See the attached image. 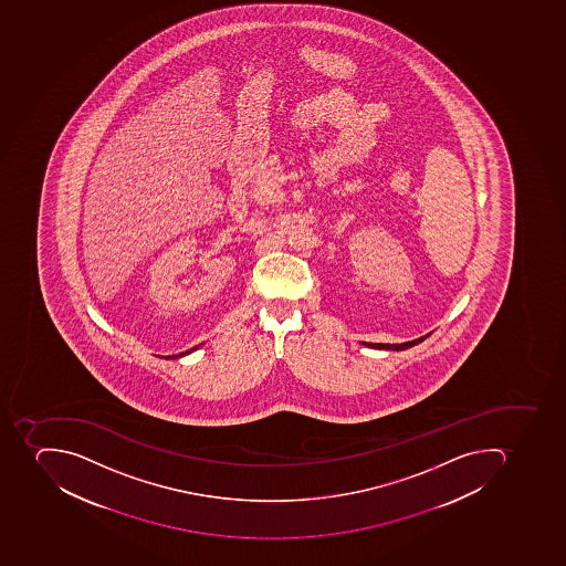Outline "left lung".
<instances>
[{
    "label": "left lung",
    "instance_id": "left-lung-1",
    "mask_svg": "<svg viewBox=\"0 0 566 566\" xmlns=\"http://www.w3.org/2000/svg\"><path fill=\"white\" fill-rule=\"evenodd\" d=\"M424 338L415 339V342H407V343H365V345H368V347L371 348H386V350H406V348L412 347V345H416L418 342H423Z\"/></svg>",
    "mask_w": 566,
    "mask_h": 566
}]
</instances>
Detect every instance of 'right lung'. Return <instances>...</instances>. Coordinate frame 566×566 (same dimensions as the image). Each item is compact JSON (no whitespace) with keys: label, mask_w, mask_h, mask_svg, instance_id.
Returning <instances> with one entry per match:
<instances>
[{"label":"right lung","mask_w":566,"mask_h":566,"mask_svg":"<svg viewBox=\"0 0 566 566\" xmlns=\"http://www.w3.org/2000/svg\"><path fill=\"white\" fill-rule=\"evenodd\" d=\"M182 354H184V352H182ZM182 354H175V356H168V357H169V359H171V357L182 356Z\"/></svg>","instance_id":"1"}]
</instances>
